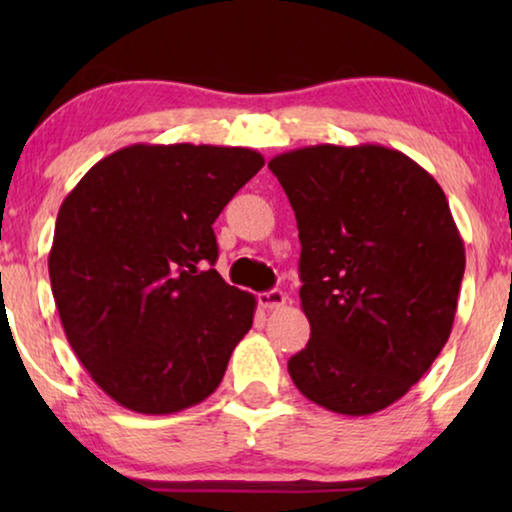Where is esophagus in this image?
Wrapping results in <instances>:
<instances>
[{
  "instance_id": "1",
  "label": "esophagus",
  "mask_w": 512,
  "mask_h": 512,
  "mask_svg": "<svg viewBox=\"0 0 512 512\" xmlns=\"http://www.w3.org/2000/svg\"><path fill=\"white\" fill-rule=\"evenodd\" d=\"M286 300H289V296H286L282 289H272V291L258 293V305H261L263 310H277V307L286 305Z\"/></svg>"
}]
</instances>
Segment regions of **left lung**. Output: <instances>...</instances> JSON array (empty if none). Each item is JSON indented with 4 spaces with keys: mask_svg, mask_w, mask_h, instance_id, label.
I'll list each match as a JSON object with an SVG mask.
<instances>
[{
    "mask_svg": "<svg viewBox=\"0 0 512 512\" xmlns=\"http://www.w3.org/2000/svg\"><path fill=\"white\" fill-rule=\"evenodd\" d=\"M296 212L310 342L289 359L300 394L338 415L389 408L450 338L464 240L443 188L380 144H317L268 163Z\"/></svg>",
    "mask_w": 512,
    "mask_h": 512,
    "instance_id": "8db88e82",
    "label": "left lung"
}]
</instances>
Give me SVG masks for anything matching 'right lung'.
<instances>
[{
  "instance_id": "1",
  "label": "right lung",
  "mask_w": 512,
  "mask_h": 512,
  "mask_svg": "<svg viewBox=\"0 0 512 512\" xmlns=\"http://www.w3.org/2000/svg\"><path fill=\"white\" fill-rule=\"evenodd\" d=\"M263 165L242 146L132 144L62 202L55 305L83 368L123 408L172 415L221 384L256 298L212 268V223Z\"/></svg>"
}]
</instances>
